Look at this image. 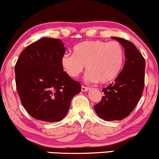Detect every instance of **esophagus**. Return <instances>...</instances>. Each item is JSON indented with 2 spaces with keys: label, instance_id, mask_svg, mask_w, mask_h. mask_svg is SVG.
<instances>
[{
  "label": "esophagus",
  "instance_id": "obj_1",
  "mask_svg": "<svg viewBox=\"0 0 159 159\" xmlns=\"http://www.w3.org/2000/svg\"><path fill=\"white\" fill-rule=\"evenodd\" d=\"M89 89H90V87H86V86H84V85L81 86V90L83 91V92H86V91L89 90Z\"/></svg>",
  "mask_w": 159,
  "mask_h": 159
}]
</instances>
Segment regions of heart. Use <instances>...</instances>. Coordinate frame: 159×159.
Returning a JSON list of instances; mask_svg holds the SVG:
<instances>
[{
	"label": "heart",
	"instance_id": "b5f03b06",
	"mask_svg": "<svg viewBox=\"0 0 159 159\" xmlns=\"http://www.w3.org/2000/svg\"><path fill=\"white\" fill-rule=\"evenodd\" d=\"M74 54H65L61 64L69 76L77 78L86 66L88 82L110 83L118 76L124 62V50L116 41H84L76 45Z\"/></svg>",
	"mask_w": 159,
	"mask_h": 159
}]
</instances>
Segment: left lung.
Here are the masks:
<instances>
[{
	"label": "left lung",
	"instance_id": "8db88e82",
	"mask_svg": "<svg viewBox=\"0 0 159 159\" xmlns=\"http://www.w3.org/2000/svg\"><path fill=\"white\" fill-rule=\"evenodd\" d=\"M117 40L125 49V61L114 83L102 89L104 96L94 105L96 114L107 121L127 117L141 97L145 79V60L132 42L120 37Z\"/></svg>",
	"mask_w": 159,
	"mask_h": 159
}]
</instances>
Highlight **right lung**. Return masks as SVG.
Wrapping results in <instances>:
<instances>
[{
  "label": "right lung",
  "instance_id": "1",
  "mask_svg": "<svg viewBox=\"0 0 159 159\" xmlns=\"http://www.w3.org/2000/svg\"><path fill=\"white\" fill-rule=\"evenodd\" d=\"M65 52L61 40L45 37L29 45L18 58L16 89L24 107L34 119L61 121L73 96L81 92V84L63 71Z\"/></svg>",
  "mask_w": 159,
  "mask_h": 159
}]
</instances>
